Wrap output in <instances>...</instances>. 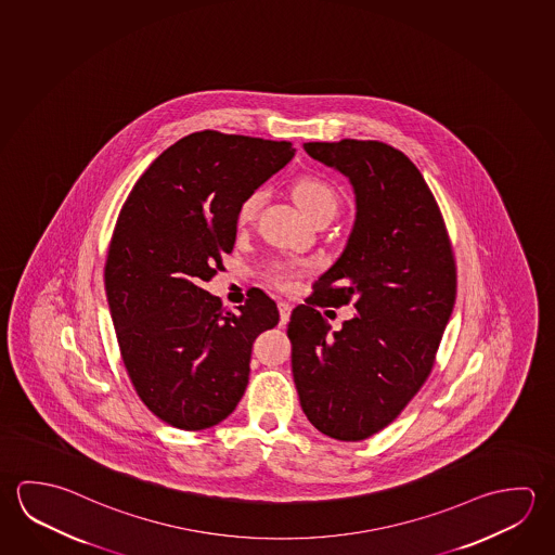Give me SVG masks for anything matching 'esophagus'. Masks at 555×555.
Instances as JSON below:
<instances>
[{
    "label": "esophagus",
    "instance_id": "obj_1",
    "mask_svg": "<svg viewBox=\"0 0 555 555\" xmlns=\"http://www.w3.org/2000/svg\"><path fill=\"white\" fill-rule=\"evenodd\" d=\"M292 306L288 301H279V313H281V325H286L291 320Z\"/></svg>",
    "mask_w": 555,
    "mask_h": 555
}]
</instances>
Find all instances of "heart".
<instances>
[{
  "label": "heart",
  "instance_id": "1",
  "mask_svg": "<svg viewBox=\"0 0 555 555\" xmlns=\"http://www.w3.org/2000/svg\"><path fill=\"white\" fill-rule=\"evenodd\" d=\"M292 193L296 198V205L300 206L301 212L308 220H311L313 216L321 215V212H333L335 215V210H337V193L333 191L330 183H325L323 179H318V177H301L294 183ZM261 203H263L261 191H255V193L247 196L240 206V222L254 220ZM296 274H298V269L294 264H276L273 273H271V279H273L276 286L286 288V286H291Z\"/></svg>",
  "mask_w": 555,
  "mask_h": 555
}]
</instances>
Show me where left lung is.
<instances>
[{
    "label": "left lung",
    "instance_id": "left-lung-1",
    "mask_svg": "<svg viewBox=\"0 0 555 555\" xmlns=\"http://www.w3.org/2000/svg\"><path fill=\"white\" fill-rule=\"evenodd\" d=\"M304 150L349 177L357 215L339 259L292 311V374L311 425L357 442L388 427L428 378L456 264L437 201L405 154L352 138ZM347 302L358 313L331 332L317 308Z\"/></svg>",
    "mask_w": 555,
    "mask_h": 555
}]
</instances>
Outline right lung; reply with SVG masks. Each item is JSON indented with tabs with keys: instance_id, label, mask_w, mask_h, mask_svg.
<instances>
[{
	"instance_id": "obj_1",
	"label": "right lung",
	"mask_w": 555,
	"mask_h": 555,
	"mask_svg": "<svg viewBox=\"0 0 555 555\" xmlns=\"http://www.w3.org/2000/svg\"><path fill=\"white\" fill-rule=\"evenodd\" d=\"M294 152L291 142L193 132L156 157L118 215L108 310L138 396L171 427L224 421L247 388L255 337L279 323L263 291L234 313L203 284L234 249L242 203Z\"/></svg>"
}]
</instances>
